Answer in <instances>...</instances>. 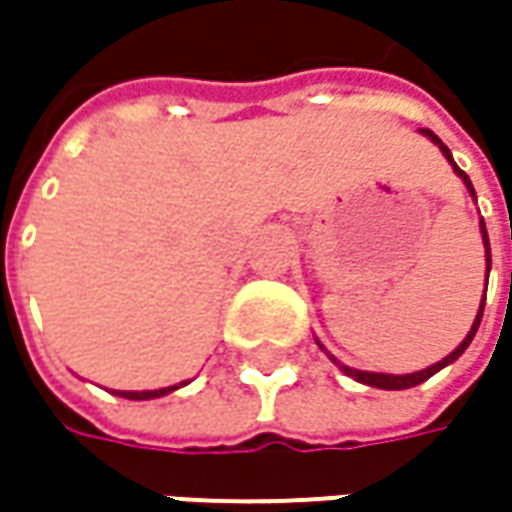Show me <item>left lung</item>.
<instances>
[{"label":"left lung","instance_id":"8db88e82","mask_svg":"<svg viewBox=\"0 0 512 512\" xmlns=\"http://www.w3.org/2000/svg\"><path fill=\"white\" fill-rule=\"evenodd\" d=\"M419 133H422V136H427V139H430V142H433L436 148L442 150L444 159H447V162L453 165V170H456V176H459V179H462V182H464V187H467V193H470V196L476 199V190H473V185H470L467 173H464V170L459 168L456 162H453V153L447 150V145H444L442 139H439V136H436L433 130H427V128H422V130H419ZM479 230H482V242H484V262H487V273H490V239H487V227H484V219H482V222H479ZM484 290H487V282H484ZM482 313H484V296H482V305H479V313H476V319H473V327L467 330V336H464L462 344H459V347H456L453 353H447L442 362L430 364V367H424V370H416V373H402V376H396V373H373V370H356V367H347V364L339 362L336 356H330V353H327V350H325V344L319 342V339H316V344H319V347L325 350L327 356H330V362L336 364V367L342 370L344 376H350V379H356V382L367 384V387H379V390H407V387H416V384L427 382V379H430V376H436V373H439L442 367H447V364H453V362H456V359H459V356H462L464 350H467V344L473 342L476 330H479V322H482Z\"/></svg>","mask_w":512,"mask_h":512}]
</instances>
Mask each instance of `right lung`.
Listing matches in <instances>:
<instances>
[{
    "instance_id": "right-lung-1",
    "label": "right lung",
    "mask_w": 512,
    "mask_h": 512,
    "mask_svg": "<svg viewBox=\"0 0 512 512\" xmlns=\"http://www.w3.org/2000/svg\"><path fill=\"white\" fill-rule=\"evenodd\" d=\"M187 382L179 384H170V387H159V390H116V396H122V399H133V402H145V399H159V396H168L173 390H179V387H185Z\"/></svg>"
}]
</instances>
